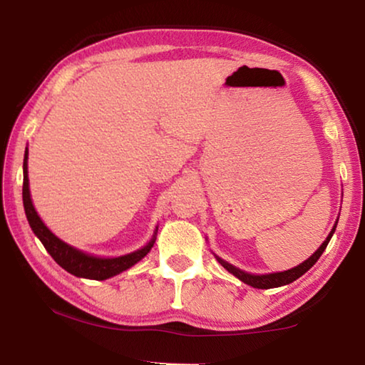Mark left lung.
<instances>
[{
	"label": "left lung",
	"mask_w": 365,
	"mask_h": 365,
	"mask_svg": "<svg viewBox=\"0 0 365 365\" xmlns=\"http://www.w3.org/2000/svg\"><path fill=\"white\" fill-rule=\"evenodd\" d=\"M335 228H336V224H335V227L331 228L330 235H329V237H327V240L322 243V246H320V248H319L316 252H314V255H312L311 257H309L307 261L299 264L298 267H293V269L285 270V272H277V274L251 275V274H246V272L240 270V269H237V267H233L232 264L222 261L220 257H217V256H215V257H217V261L222 264V267H225L228 272H230V274H233L235 277H237V279L245 282L246 285L255 287V288H261V289L277 288V287H282V285H288V283H292V282H294L296 279H299L301 275H304L306 272H307L309 269H311L312 265L319 261V257L322 256V252L325 251L327 245H329V242H330L333 232H335Z\"/></svg>",
	"instance_id": "obj_1"
}]
</instances>
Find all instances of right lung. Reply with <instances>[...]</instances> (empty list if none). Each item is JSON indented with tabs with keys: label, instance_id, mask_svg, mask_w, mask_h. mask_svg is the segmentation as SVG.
<instances>
[{
	"label": "right lung",
	"instance_id": "add662e5",
	"mask_svg": "<svg viewBox=\"0 0 365 365\" xmlns=\"http://www.w3.org/2000/svg\"><path fill=\"white\" fill-rule=\"evenodd\" d=\"M27 156L29 151L26 150V156H24V185H22V200H24V209H26V215L30 227H32L34 233L40 238V242L45 246V250L51 255V257L56 261L61 267L69 272V274L76 277H82V279H91V280H106L109 277H114L120 272L130 269L132 265L137 264L140 259H143L154 245V237L150 243L143 248L130 252L127 256L113 257V259H103L95 257L85 252L72 248L64 242H61L58 237L48 230L46 225L43 224L41 219L36 214L35 207L30 200V190H29V177H27Z\"/></svg>",
	"mask_w": 365,
	"mask_h": 365
}]
</instances>
